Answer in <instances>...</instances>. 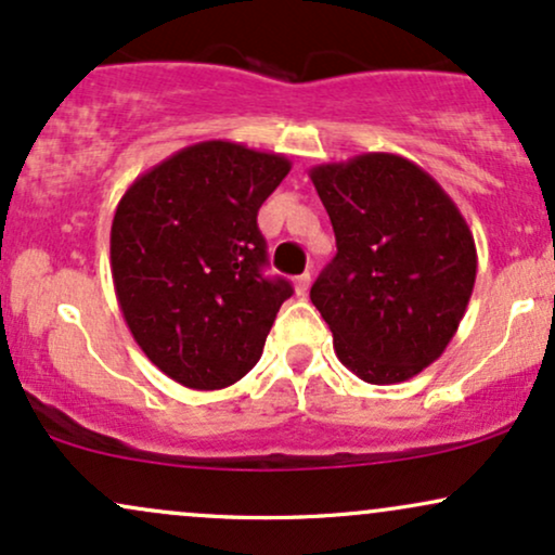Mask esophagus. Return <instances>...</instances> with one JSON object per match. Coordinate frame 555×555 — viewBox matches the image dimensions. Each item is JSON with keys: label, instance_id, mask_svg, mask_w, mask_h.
<instances>
[{"label": "esophagus", "instance_id": "esophagus-1", "mask_svg": "<svg viewBox=\"0 0 555 555\" xmlns=\"http://www.w3.org/2000/svg\"><path fill=\"white\" fill-rule=\"evenodd\" d=\"M310 279H313V276H310L308 271L299 273V276L295 279V289H297V295H299V297L308 295V289H310Z\"/></svg>", "mask_w": 555, "mask_h": 555}]
</instances>
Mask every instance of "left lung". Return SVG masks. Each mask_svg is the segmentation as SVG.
<instances>
[{
    "label": "left lung",
    "instance_id": "left-lung-1",
    "mask_svg": "<svg viewBox=\"0 0 555 555\" xmlns=\"http://www.w3.org/2000/svg\"><path fill=\"white\" fill-rule=\"evenodd\" d=\"M336 258L310 289L336 358L365 384L410 380L454 339L477 276L475 237L456 203L397 154L310 169Z\"/></svg>",
    "mask_w": 555,
    "mask_h": 555
}]
</instances>
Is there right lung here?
Masks as SVG:
<instances>
[{
  "label": "right lung",
  "instance_id": "right-lung-1",
  "mask_svg": "<svg viewBox=\"0 0 555 555\" xmlns=\"http://www.w3.org/2000/svg\"><path fill=\"white\" fill-rule=\"evenodd\" d=\"M292 164L232 140L177 151L125 190L112 279L132 339L195 391L232 386L263 354L284 279H266L258 208Z\"/></svg>",
  "mask_w": 555,
  "mask_h": 555
}]
</instances>
